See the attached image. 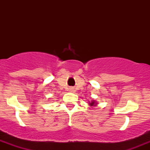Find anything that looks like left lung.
I'll use <instances>...</instances> for the list:
<instances>
[{
    "mask_svg": "<svg viewBox=\"0 0 150 150\" xmlns=\"http://www.w3.org/2000/svg\"><path fill=\"white\" fill-rule=\"evenodd\" d=\"M88 104H89V106H91V107H95V106H97L98 102H96L95 100H93V99H92L91 102H89V101H88Z\"/></svg>",
    "mask_w": 150,
    "mask_h": 150,
    "instance_id": "left-lung-1",
    "label": "left lung"
}]
</instances>
